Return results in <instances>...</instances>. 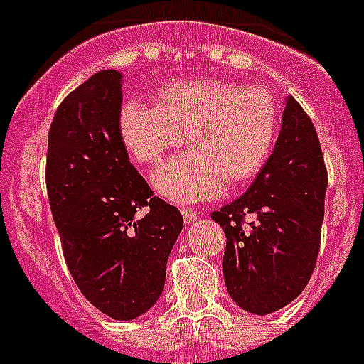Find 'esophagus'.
I'll return each instance as SVG.
<instances>
[{"instance_id": "1", "label": "esophagus", "mask_w": 364, "mask_h": 364, "mask_svg": "<svg viewBox=\"0 0 364 364\" xmlns=\"http://www.w3.org/2000/svg\"><path fill=\"white\" fill-rule=\"evenodd\" d=\"M182 217H184L186 225H193L195 220H197V212L191 210V208H182Z\"/></svg>"}]
</instances>
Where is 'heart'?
I'll list each match as a JSON object with an SVG mask.
<instances>
[{
    "label": "heart",
    "instance_id": "heart-1",
    "mask_svg": "<svg viewBox=\"0 0 364 364\" xmlns=\"http://www.w3.org/2000/svg\"><path fill=\"white\" fill-rule=\"evenodd\" d=\"M279 110L265 88H245L217 77L175 80L154 92V105L129 101L119 112L127 151L156 166L186 139L189 151L152 175L171 203H197L259 175L271 158Z\"/></svg>",
    "mask_w": 364,
    "mask_h": 364
}]
</instances>
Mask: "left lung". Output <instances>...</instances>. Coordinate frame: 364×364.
<instances>
[{"label": "left lung", "instance_id": "left-lung-1", "mask_svg": "<svg viewBox=\"0 0 364 364\" xmlns=\"http://www.w3.org/2000/svg\"><path fill=\"white\" fill-rule=\"evenodd\" d=\"M326 188L316 130L289 95L265 167L247 193L212 213L226 234V291L241 309L269 315L306 289L321 247ZM247 215L255 220L243 227Z\"/></svg>", "mask_w": 364, "mask_h": 364}]
</instances>
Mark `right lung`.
<instances>
[{"instance_id":"right-lung-1","label":"right lung","mask_w":364,"mask_h":364,"mask_svg":"<svg viewBox=\"0 0 364 364\" xmlns=\"http://www.w3.org/2000/svg\"><path fill=\"white\" fill-rule=\"evenodd\" d=\"M121 85V71L102 70L62 101L49 129L46 182L80 293L105 315L132 321L161 296L184 220L152 197L130 164L119 134Z\"/></svg>"}]
</instances>
